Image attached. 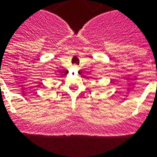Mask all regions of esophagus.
<instances>
[{
	"mask_svg": "<svg viewBox=\"0 0 157 157\" xmlns=\"http://www.w3.org/2000/svg\"><path fill=\"white\" fill-rule=\"evenodd\" d=\"M73 69L75 71H77L79 69V66L77 65H73Z\"/></svg>",
	"mask_w": 157,
	"mask_h": 157,
	"instance_id": "34e87169",
	"label": "esophagus"
}]
</instances>
